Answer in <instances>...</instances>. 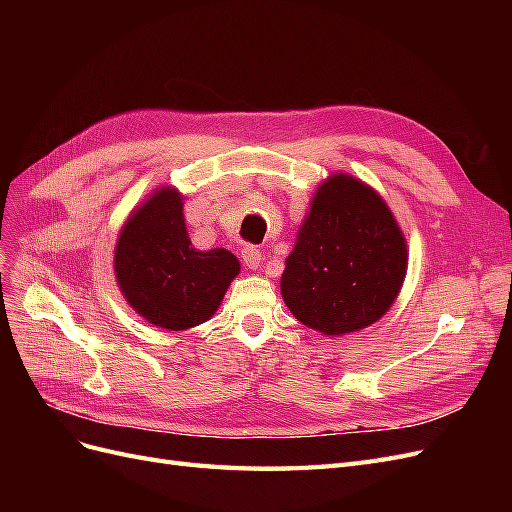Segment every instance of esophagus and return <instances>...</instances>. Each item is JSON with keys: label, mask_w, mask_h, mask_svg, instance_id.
<instances>
[{"label": "esophagus", "mask_w": 512, "mask_h": 512, "mask_svg": "<svg viewBox=\"0 0 512 512\" xmlns=\"http://www.w3.org/2000/svg\"><path fill=\"white\" fill-rule=\"evenodd\" d=\"M241 258H243V262H245V267H250V269H258L260 267V262H262V252L258 250L256 245H243L241 247Z\"/></svg>", "instance_id": "esophagus-1"}]
</instances>
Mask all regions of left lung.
Returning <instances> with one entry per match:
<instances>
[{
	"instance_id": "8db88e82",
	"label": "left lung",
	"mask_w": 512,
	"mask_h": 512,
	"mask_svg": "<svg viewBox=\"0 0 512 512\" xmlns=\"http://www.w3.org/2000/svg\"><path fill=\"white\" fill-rule=\"evenodd\" d=\"M406 267V239L384 200L350 175H333L286 258L282 297L309 329L361 331L393 305Z\"/></svg>"
}]
</instances>
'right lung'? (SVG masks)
<instances>
[{"instance_id": "add662e5", "label": "right lung", "mask_w": 512, "mask_h": 512, "mask_svg": "<svg viewBox=\"0 0 512 512\" xmlns=\"http://www.w3.org/2000/svg\"><path fill=\"white\" fill-rule=\"evenodd\" d=\"M181 205L177 190H158L123 226L115 250L128 303L168 331L209 320L239 273V260L228 250H194Z\"/></svg>"}]
</instances>
